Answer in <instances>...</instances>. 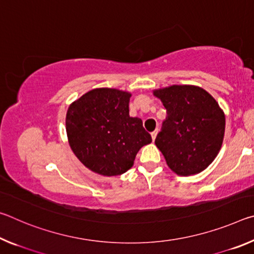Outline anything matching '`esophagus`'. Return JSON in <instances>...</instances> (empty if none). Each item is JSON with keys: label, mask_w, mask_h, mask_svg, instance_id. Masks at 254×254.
<instances>
[{"label": "esophagus", "mask_w": 254, "mask_h": 254, "mask_svg": "<svg viewBox=\"0 0 254 254\" xmlns=\"http://www.w3.org/2000/svg\"><path fill=\"white\" fill-rule=\"evenodd\" d=\"M157 134H158V128H157L156 131H153V132L151 133V137H152V140H153V141L156 140V136H157Z\"/></svg>", "instance_id": "1"}]
</instances>
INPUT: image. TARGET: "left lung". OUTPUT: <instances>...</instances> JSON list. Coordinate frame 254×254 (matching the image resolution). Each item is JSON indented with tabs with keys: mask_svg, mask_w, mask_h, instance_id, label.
Segmentation results:
<instances>
[{
	"mask_svg": "<svg viewBox=\"0 0 254 254\" xmlns=\"http://www.w3.org/2000/svg\"><path fill=\"white\" fill-rule=\"evenodd\" d=\"M167 118L156 137L157 148L178 176L199 174L220 152L225 114L216 100L195 85H173L154 89Z\"/></svg>",
	"mask_w": 254,
	"mask_h": 254,
	"instance_id": "obj_1",
	"label": "left lung"
}]
</instances>
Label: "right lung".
<instances>
[{"label":"right lung","instance_id":"right-lung-1","mask_svg":"<svg viewBox=\"0 0 254 254\" xmlns=\"http://www.w3.org/2000/svg\"><path fill=\"white\" fill-rule=\"evenodd\" d=\"M131 93L94 88L72 102L66 114L68 142L89 170L102 176L122 175L139 150L151 143L142 120L128 115Z\"/></svg>","mask_w":254,"mask_h":254}]
</instances>
